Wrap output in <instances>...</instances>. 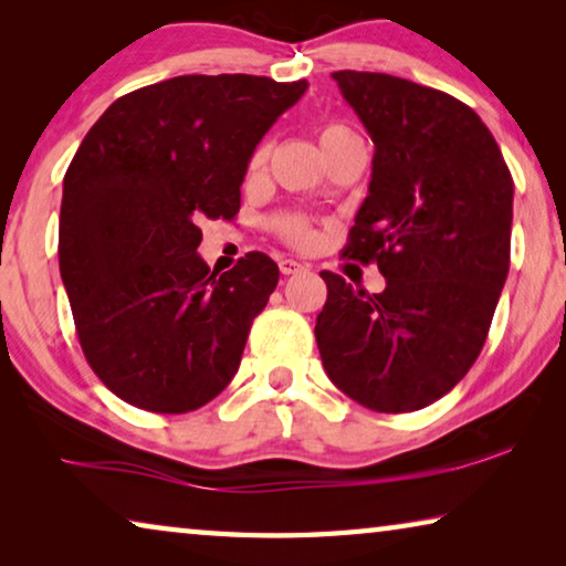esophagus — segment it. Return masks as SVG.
<instances>
[{
	"mask_svg": "<svg viewBox=\"0 0 566 566\" xmlns=\"http://www.w3.org/2000/svg\"><path fill=\"white\" fill-rule=\"evenodd\" d=\"M304 270H306V264L296 262V260H282V262H280V272H282L284 276L296 274V272H304Z\"/></svg>",
	"mask_w": 566,
	"mask_h": 566,
	"instance_id": "esophagus-1",
	"label": "esophagus"
}]
</instances>
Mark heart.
Returning a JSON list of instances; mask_svg holds the SVG:
<instances>
[{"label": "heart", "mask_w": 566, "mask_h": 566, "mask_svg": "<svg viewBox=\"0 0 566 566\" xmlns=\"http://www.w3.org/2000/svg\"><path fill=\"white\" fill-rule=\"evenodd\" d=\"M342 132H349V129L339 127V124H332V127L322 129V139H329V137H334V134H342ZM262 159H264V149H256V155L252 159V167L262 165ZM272 229L284 239V242H290L294 247H310L314 242V232H312V227H310V222H306L304 214L290 212V214L274 217Z\"/></svg>", "instance_id": "1"}]
</instances>
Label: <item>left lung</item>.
<instances>
[{
  "instance_id": "8db88e82",
  "label": "left lung",
  "mask_w": 566,
  "mask_h": 566,
  "mask_svg": "<svg viewBox=\"0 0 566 566\" xmlns=\"http://www.w3.org/2000/svg\"><path fill=\"white\" fill-rule=\"evenodd\" d=\"M375 142L369 195L344 256L377 262L385 292L322 272L317 347L361 407L432 405L484 347L510 272L514 181L492 132L449 94L379 72H334Z\"/></svg>"
}]
</instances>
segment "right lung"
<instances>
[{
	"label": "right lung",
	"instance_id": "right-lung-1",
	"mask_svg": "<svg viewBox=\"0 0 566 566\" xmlns=\"http://www.w3.org/2000/svg\"><path fill=\"white\" fill-rule=\"evenodd\" d=\"M304 80L185 74L119 97L64 175L60 272L104 387L157 415L212 401L239 369L280 266L249 252L217 274L207 219L239 212L249 159Z\"/></svg>",
	"mask_w": 566,
	"mask_h": 566
}]
</instances>
